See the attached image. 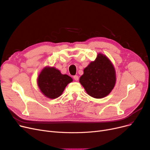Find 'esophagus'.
Here are the masks:
<instances>
[{"instance_id":"esophagus-1","label":"esophagus","mask_w":150,"mask_h":150,"mask_svg":"<svg viewBox=\"0 0 150 150\" xmlns=\"http://www.w3.org/2000/svg\"><path fill=\"white\" fill-rule=\"evenodd\" d=\"M73 79H74L75 81H78V80H79V77H78V76L75 75V76H73Z\"/></svg>"}]
</instances>
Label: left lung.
I'll list each match as a JSON object with an SVG mask.
<instances>
[{
    "label": "left lung",
    "instance_id": "obj_1",
    "mask_svg": "<svg viewBox=\"0 0 150 150\" xmlns=\"http://www.w3.org/2000/svg\"><path fill=\"white\" fill-rule=\"evenodd\" d=\"M79 82L90 96L103 98L110 94L115 85V69L108 57L99 54L84 69Z\"/></svg>",
    "mask_w": 150,
    "mask_h": 150
}]
</instances>
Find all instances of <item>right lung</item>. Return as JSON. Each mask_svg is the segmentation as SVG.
<instances>
[{
    "label": "right lung",
    "instance_id": "1",
    "mask_svg": "<svg viewBox=\"0 0 150 150\" xmlns=\"http://www.w3.org/2000/svg\"><path fill=\"white\" fill-rule=\"evenodd\" d=\"M72 81L71 77L62 74L59 70L50 67L43 69L38 79L40 91L50 99H56L59 97L68 83Z\"/></svg>",
    "mask_w": 150,
    "mask_h": 150
}]
</instances>
